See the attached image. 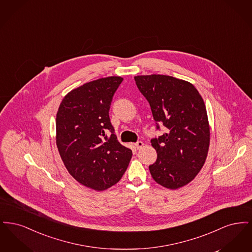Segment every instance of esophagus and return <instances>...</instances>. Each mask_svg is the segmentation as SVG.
Here are the masks:
<instances>
[{
	"mask_svg": "<svg viewBox=\"0 0 252 252\" xmlns=\"http://www.w3.org/2000/svg\"><path fill=\"white\" fill-rule=\"evenodd\" d=\"M143 146H144V143L141 142V141H139V142H137V143L135 144V147H136L137 149H140V148H142Z\"/></svg>",
	"mask_w": 252,
	"mask_h": 252,
	"instance_id": "34e87169",
	"label": "esophagus"
}]
</instances>
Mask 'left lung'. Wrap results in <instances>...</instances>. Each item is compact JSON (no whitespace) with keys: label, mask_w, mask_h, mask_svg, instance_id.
I'll return each instance as SVG.
<instances>
[{"label":"left lung","mask_w":252,"mask_h":252,"mask_svg":"<svg viewBox=\"0 0 252 252\" xmlns=\"http://www.w3.org/2000/svg\"><path fill=\"white\" fill-rule=\"evenodd\" d=\"M134 79L150 105L157 128L166 127V133L151 140L158 158L150 174L159 185L179 189L195 178L208 155L210 126L203 99L193 85L173 76Z\"/></svg>","instance_id":"8db88e82"}]
</instances>
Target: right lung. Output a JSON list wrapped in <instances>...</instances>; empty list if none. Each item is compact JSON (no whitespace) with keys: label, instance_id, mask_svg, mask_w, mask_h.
I'll return each mask as SVG.
<instances>
[{"label":"right lung","instance_id":"add662e5","mask_svg":"<svg viewBox=\"0 0 252 252\" xmlns=\"http://www.w3.org/2000/svg\"><path fill=\"white\" fill-rule=\"evenodd\" d=\"M120 76L88 82L71 91L57 113V146L68 172L80 184L104 191L116 184L132 151L118 142L108 111Z\"/></svg>","mask_w":252,"mask_h":252}]
</instances>
